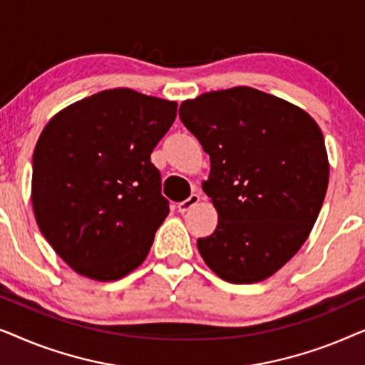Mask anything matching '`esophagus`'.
<instances>
[{"mask_svg":"<svg viewBox=\"0 0 365 365\" xmlns=\"http://www.w3.org/2000/svg\"><path fill=\"white\" fill-rule=\"evenodd\" d=\"M199 194H191V196H189L186 201H181L178 204V209H179V212H187L189 209H192L194 206H197V202H199Z\"/></svg>","mask_w":365,"mask_h":365,"instance_id":"esophagus-1","label":"esophagus"}]
</instances>
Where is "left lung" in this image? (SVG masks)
Masks as SVG:
<instances>
[{
    "instance_id": "1",
    "label": "left lung",
    "mask_w": 365,
    "mask_h": 365,
    "mask_svg": "<svg viewBox=\"0 0 365 365\" xmlns=\"http://www.w3.org/2000/svg\"><path fill=\"white\" fill-rule=\"evenodd\" d=\"M179 118L211 159L202 191L217 226L197 239L199 254L227 282L271 277L321 212L329 184L321 128L296 104L249 86L186 99Z\"/></svg>"
}]
</instances>
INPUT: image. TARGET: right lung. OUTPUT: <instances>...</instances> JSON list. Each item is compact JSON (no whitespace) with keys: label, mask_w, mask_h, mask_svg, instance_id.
I'll return each instance as SVG.
<instances>
[{"label":"right lung","mask_w":365,"mask_h":365,"mask_svg":"<svg viewBox=\"0 0 365 365\" xmlns=\"http://www.w3.org/2000/svg\"><path fill=\"white\" fill-rule=\"evenodd\" d=\"M176 113V101L114 88L44 126L33 153V211L74 272L108 282L144 262L169 214L151 153Z\"/></svg>","instance_id":"obj_1"}]
</instances>
